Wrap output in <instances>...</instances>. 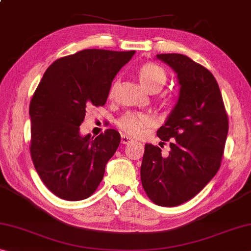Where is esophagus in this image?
Segmentation results:
<instances>
[{
  "instance_id": "1",
  "label": "esophagus",
  "mask_w": 251,
  "mask_h": 251,
  "mask_svg": "<svg viewBox=\"0 0 251 251\" xmlns=\"http://www.w3.org/2000/svg\"><path fill=\"white\" fill-rule=\"evenodd\" d=\"M130 141H132V138L129 137V136H126V134H122V136H121V144L126 145V144H129Z\"/></svg>"
}]
</instances>
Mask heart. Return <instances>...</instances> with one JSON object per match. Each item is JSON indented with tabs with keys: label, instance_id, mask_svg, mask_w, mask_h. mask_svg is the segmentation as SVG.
<instances>
[{
	"label": "heart",
	"instance_id": "obj_1",
	"mask_svg": "<svg viewBox=\"0 0 251 251\" xmlns=\"http://www.w3.org/2000/svg\"><path fill=\"white\" fill-rule=\"evenodd\" d=\"M138 77L140 80L141 85L144 86L146 90L150 93L152 92H158L161 87L165 85L166 80H167V74L163 68L153 63H146L141 65L138 68ZM119 86L118 79L113 80L112 85H111L109 90V98L112 99L117 93ZM149 123V118L147 115L141 113H134V112H128L123 117L119 119L118 126L121 130L125 132L136 136V134L140 133L142 129L145 128Z\"/></svg>",
	"mask_w": 251,
	"mask_h": 251
}]
</instances>
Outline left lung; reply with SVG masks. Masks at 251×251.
<instances>
[{"label":"left lung","mask_w":251,"mask_h":251,"mask_svg":"<svg viewBox=\"0 0 251 251\" xmlns=\"http://www.w3.org/2000/svg\"><path fill=\"white\" fill-rule=\"evenodd\" d=\"M157 58L177 74L179 98L157 131L163 144L169 141L171 150L164 153L158 146L146 145L140 176L153 203L177 206L199 194L218 173L229 121L209 69L182 53H159Z\"/></svg>","instance_id":"8db88e82"}]
</instances>
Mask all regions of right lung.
I'll return each mask as SVG.
<instances>
[{"label": "right lung", "instance_id": "add662e5", "mask_svg": "<svg viewBox=\"0 0 251 251\" xmlns=\"http://www.w3.org/2000/svg\"><path fill=\"white\" fill-rule=\"evenodd\" d=\"M134 55L85 49L53 61L30 102L34 168L48 190L66 201L93 194L106 163L120 145L118 131L83 137L79 126L90 106H103L112 80Z\"/></svg>", "mask_w": 251, "mask_h": 251}]
</instances>
